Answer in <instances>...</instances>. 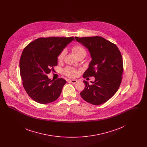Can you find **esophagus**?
Segmentation results:
<instances>
[{
    "label": "esophagus",
    "instance_id": "34e87169",
    "mask_svg": "<svg viewBox=\"0 0 147 147\" xmlns=\"http://www.w3.org/2000/svg\"><path fill=\"white\" fill-rule=\"evenodd\" d=\"M69 82L72 84H76V83H77L78 80H76V79H70Z\"/></svg>",
    "mask_w": 147,
    "mask_h": 147
}]
</instances>
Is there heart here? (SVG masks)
<instances>
[{"instance_id": "1", "label": "heart", "mask_w": 147, "mask_h": 147, "mask_svg": "<svg viewBox=\"0 0 147 147\" xmlns=\"http://www.w3.org/2000/svg\"><path fill=\"white\" fill-rule=\"evenodd\" d=\"M72 51L77 57H79V56L83 55H86V49H85V48L82 45L79 44H78L75 45L74 46H73L72 48ZM65 51H63L59 54V55L58 57V59L59 61H61L63 60L65 56ZM63 73L65 76L68 77H75L77 74V70L72 67H68L64 69Z\"/></svg>"}]
</instances>
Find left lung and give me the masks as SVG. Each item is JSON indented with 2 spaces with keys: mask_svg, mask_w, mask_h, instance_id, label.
<instances>
[{
  "mask_svg": "<svg viewBox=\"0 0 147 147\" xmlns=\"http://www.w3.org/2000/svg\"><path fill=\"white\" fill-rule=\"evenodd\" d=\"M75 38L88 49L92 59L83 77H95L91 84L83 81L85 88L80 95L92 105L102 104L112 98L120 86L123 70L121 53L116 45L100 36Z\"/></svg>",
  "mask_w": 147,
  "mask_h": 147,
  "instance_id": "obj_1",
  "label": "left lung"
}]
</instances>
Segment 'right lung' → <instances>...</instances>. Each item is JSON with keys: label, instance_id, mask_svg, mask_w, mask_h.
I'll return each mask as SVG.
<instances>
[{"label": "right lung", "instance_id": "obj_1", "mask_svg": "<svg viewBox=\"0 0 147 147\" xmlns=\"http://www.w3.org/2000/svg\"><path fill=\"white\" fill-rule=\"evenodd\" d=\"M74 37H41L24 49L20 59L23 86L29 96L40 104H48L60 96L66 80H51L47 74L58 63V57Z\"/></svg>", "mask_w": 147, "mask_h": 147}]
</instances>
